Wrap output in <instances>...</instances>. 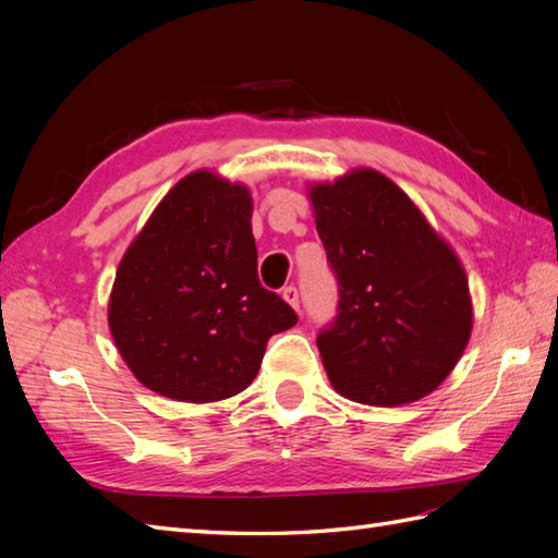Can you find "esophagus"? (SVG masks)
<instances>
[{"mask_svg":"<svg viewBox=\"0 0 558 558\" xmlns=\"http://www.w3.org/2000/svg\"><path fill=\"white\" fill-rule=\"evenodd\" d=\"M282 300H286L292 310L300 312V290L294 286H288L286 290H282Z\"/></svg>","mask_w":558,"mask_h":558,"instance_id":"34e87169","label":"esophagus"}]
</instances>
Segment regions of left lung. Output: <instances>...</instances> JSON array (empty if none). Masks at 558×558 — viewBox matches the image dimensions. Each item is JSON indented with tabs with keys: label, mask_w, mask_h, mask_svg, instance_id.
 Returning a JSON list of instances; mask_svg holds the SVG:
<instances>
[{
	"label": "left lung",
	"mask_w": 558,
	"mask_h": 558,
	"mask_svg": "<svg viewBox=\"0 0 558 558\" xmlns=\"http://www.w3.org/2000/svg\"><path fill=\"white\" fill-rule=\"evenodd\" d=\"M338 280V314L316 338L340 396L376 408L420 400L453 372L472 330L468 276L400 186L354 170L310 189Z\"/></svg>",
	"instance_id": "left-lung-1"
}]
</instances>
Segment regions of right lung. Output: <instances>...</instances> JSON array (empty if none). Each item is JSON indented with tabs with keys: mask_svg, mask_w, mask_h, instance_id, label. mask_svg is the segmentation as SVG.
<instances>
[{
	"mask_svg": "<svg viewBox=\"0 0 558 558\" xmlns=\"http://www.w3.org/2000/svg\"><path fill=\"white\" fill-rule=\"evenodd\" d=\"M252 196L208 170L165 196L117 268L110 333L141 384L182 402L242 393L270 336L298 324L258 282Z\"/></svg>",
	"mask_w": 558,
	"mask_h": 558,
	"instance_id": "1",
	"label": "right lung"
}]
</instances>
